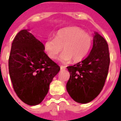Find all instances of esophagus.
Listing matches in <instances>:
<instances>
[{
  "mask_svg": "<svg viewBox=\"0 0 121 121\" xmlns=\"http://www.w3.org/2000/svg\"><path fill=\"white\" fill-rule=\"evenodd\" d=\"M60 69H61V70H62V69H66V66H62V65H60Z\"/></svg>",
  "mask_w": 121,
  "mask_h": 121,
  "instance_id": "obj_1",
  "label": "esophagus"
}]
</instances>
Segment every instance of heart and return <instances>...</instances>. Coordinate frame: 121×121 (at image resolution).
Instances as JSON below:
<instances>
[{
	"label": "heart",
	"mask_w": 121,
	"mask_h": 121,
	"mask_svg": "<svg viewBox=\"0 0 121 121\" xmlns=\"http://www.w3.org/2000/svg\"><path fill=\"white\" fill-rule=\"evenodd\" d=\"M92 37L77 26L60 29L53 38H48L43 43L45 53L51 59H55L62 51V62H74L82 60L88 55L92 45Z\"/></svg>",
	"instance_id": "1"
}]
</instances>
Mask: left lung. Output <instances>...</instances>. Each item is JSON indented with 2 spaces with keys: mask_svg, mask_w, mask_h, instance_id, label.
Listing matches in <instances>:
<instances>
[{
  "mask_svg": "<svg viewBox=\"0 0 121 121\" xmlns=\"http://www.w3.org/2000/svg\"><path fill=\"white\" fill-rule=\"evenodd\" d=\"M110 62L108 43L95 32L93 46L86 59L68 66L70 79L66 89L71 98L78 103L91 102L103 89Z\"/></svg>",
  "mask_w": 121,
  "mask_h": 121,
  "instance_id": "obj_1",
  "label": "left lung"
}]
</instances>
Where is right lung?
Segmentation results:
<instances>
[{
  "label": "right lung",
  "instance_id": "add662e5",
  "mask_svg": "<svg viewBox=\"0 0 121 121\" xmlns=\"http://www.w3.org/2000/svg\"><path fill=\"white\" fill-rule=\"evenodd\" d=\"M43 50V44L27 30L19 32L12 44L8 60L10 79L18 97L30 106L42 102L60 70Z\"/></svg>",
  "mask_w": 121,
  "mask_h": 121
}]
</instances>
